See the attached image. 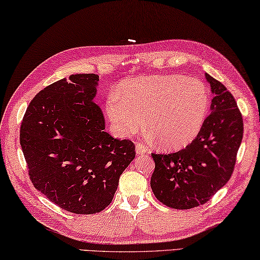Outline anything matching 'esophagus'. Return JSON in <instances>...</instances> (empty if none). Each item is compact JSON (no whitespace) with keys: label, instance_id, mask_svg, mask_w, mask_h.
<instances>
[{"label":"esophagus","instance_id":"1","mask_svg":"<svg viewBox=\"0 0 260 260\" xmlns=\"http://www.w3.org/2000/svg\"><path fill=\"white\" fill-rule=\"evenodd\" d=\"M146 152H147V148L145 147V145H144L143 143H138V144H136V153H137L138 155H143V154H145Z\"/></svg>","mask_w":260,"mask_h":260}]
</instances>
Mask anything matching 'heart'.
<instances>
[{"label": "heart", "instance_id": "1", "mask_svg": "<svg viewBox=\"0 0 260 260\" xmlns=\"http://www.w3.org/2000/svg\"><path fill=\"white\" fill-rule=\"evenodd\" d=\"M210 108V93L202 80L183 75H155L131 79L107 100L115 133L131 136L145 124L160 146L176 150L197 137Z\"/></svg>", "mask_w": 260, "mask_h": 260}]
</instances>
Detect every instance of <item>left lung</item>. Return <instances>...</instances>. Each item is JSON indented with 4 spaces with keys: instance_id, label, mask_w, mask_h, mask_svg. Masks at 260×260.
I'll return each instance as SVG.
<instances>
[{
    "instance_id": "left-lung-1",
    "label": "left lung",
    "mask_w": 260,
    "mask_h": 260,
    "mask_svg": "<svg viewBox=\"0 0 260 260\" xmlns=\"http://www.w3.org/2000/svg\"><path fill=\"white\" fill-rule=\"evenodd\" d=\"M213 99L192 143L170 154L152 153L151 188L159 202L176 210L203 205L229 181L243 138V118L232 93L205 74Z\"/></svg>"
}]
</instances>
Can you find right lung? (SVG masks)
Listing matches in <instances>:
<instances>
[{
    "instance_id": "obj_1",
    "label": "right lung",
    "mask_w": 260,
    "mask_h": 260,
    "mask_svg": "<svg viewBox=\"0 0 260 260\" xmlns=\"http://www.w3.org/2000/svg\"><path fill=\"white\" fill-rule=\"evenodd\" d=\"M98 82V75L77 74L48 85L29 102L20 125L34 188L76 214L105 210L136 155L131 140L105 131L104 114L93 101Z\"/></svg>"
}]
</instances>
